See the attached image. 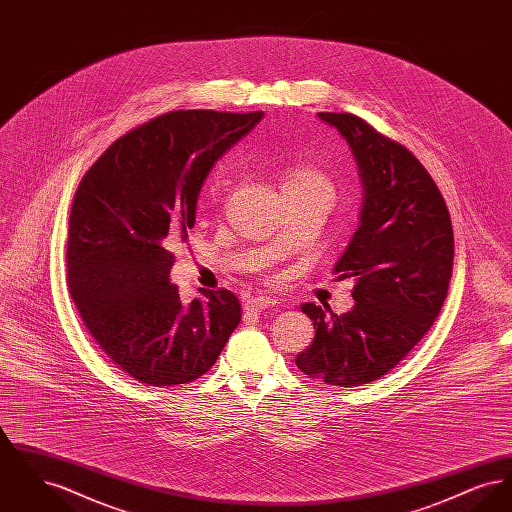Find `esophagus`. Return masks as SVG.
I'll return each instance as SVG.
<instances>
[{
	"label": "esophagus",
	"instance_id": "1",
	"mask_svg": "<svg viewBox=\"0 0 512 512\" xmlns=\"http://www.w3.org/2000/svg\"><path fill=\"white\" fill-rule=\"evenodd\" d=\"M245 311H251V313H261L265 309L270 307H276V301L270 299V297H253V299H247L245 301Z\"/></svg>",
	"mask_w": 512,
	"mask_h": 512
}]
</instances>
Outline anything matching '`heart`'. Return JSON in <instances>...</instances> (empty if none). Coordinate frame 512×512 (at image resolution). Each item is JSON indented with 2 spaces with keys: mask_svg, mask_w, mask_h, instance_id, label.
<instances>
[{
  "mask_svg": "<svg viewBox=\"0 0 512 512\" xmlns=\"http://www.w3.org/2000/svg\"><path fill=\"white\" fill-rule=\"evenodd\" d=\"M284 190H315L328 195L330 199L334 197V184L330 182V178L317 169H309V167H297L288 172L286 180L282 182V192Z\"/></svg>",
  "mask_w": 512,
  "mask_h": 512,
  "instance_id": "1",
  "label": "heart"
}]
</instances>
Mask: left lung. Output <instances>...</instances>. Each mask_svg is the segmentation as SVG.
<instances>
[{"label": "left lung", "mask_w": 512, "mask_h": 512, "mask_svg": "<svg viewBox=\"0 0 512 512\" xmlns=\"http://www.w3.org/2000/svg\"><path fill=\"white\" fill-rule=\"evenodd\" d=\"M351 147L363 209L334 274L355 278L343 315L301 305L317 328L295 365L330 386L370 384L413 349L439 315L453 272V226L430 172L399 142L351 113H318Z\"/></svg>", "instance_id": "obj_1"}]
</instances>
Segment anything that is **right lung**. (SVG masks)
<instances>
[{
	"instance_id": "1",
	"label": "right lung",
	"mask_w": 512,
	"mask_h": 512,
	"mask_svg": "<svg viewBox=\"0 0 512 512\" xmlns=\"http://www.w3.org/2000/svg\"><path fill=\"white\" fill-rule=\"evenodd\" d=\"M263 111H171L121 136L74 194L67 282L105 355L140 384L201 378L242 318L228 290H201L190 305L169 282L174 245L188 240L197 195L220 155Z\"/></svg>"
}]
</instances>
